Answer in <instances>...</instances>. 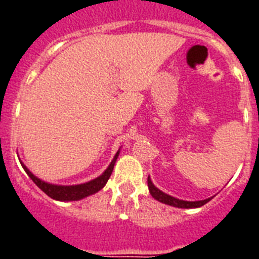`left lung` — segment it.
I'll return each mask as SVG.
<instances>
[{"label":"left lung","mask_w":259,"mask_h":259,"mask_svg":"<svg viewBox=\"0 0 259 259\" xmlns=\"http://www.w3.org/2000/svg\"><path fill=\"white\" fill-rule=\"evenodd\" d=\"M148 187H149V192L153 196V198H155V200L159 201V202L162 203H166V205H170V206L180 207V209H194V207L203 206L205 203L210 201V198L201 201H183L179 200V198H175L172 197V196H170V194H166L162 191H159V189L153 184L150 178H148Z\"/></svg>","instance_id":"1"}]
</instances>
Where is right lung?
<instances>
[{"instance_id": "right-lung-1", "label": "right lung", "mask_w": 259, "mask_h": 259, "mask_svg": "<svg viewBox=\"0 0 259 259\" xmlns=\"http://www.w3.org/2000/svg\"><path fill=\"white\" fill-rule=\"evenodd\" d=\"M118 155H119V152H116L114 159L111 161V163L109 164V167L105 170V172L102 174V175H100L98 178H96V179L91 180V182L84 183V184H77V185L49 184V183H45L41 179H38V178H36V176L33 175V174H32L23 163L22 166L23 168H24V171L27 172V175L32 179V182L35 183V184L37 185L38 188L44 192V193H47L50 198L57 201H77V200H81V198L84 197H88V196H91V194L97 193L98 191H101V189L104 188L105 185H106L107 180H109L110 175H111V172H113L114 164H115Z\"/></svg>"}]
</instances>
